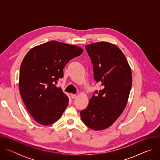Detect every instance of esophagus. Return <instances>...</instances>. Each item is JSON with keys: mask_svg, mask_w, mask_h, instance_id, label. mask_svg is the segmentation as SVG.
I'll use <instances>...</instances> for the list:
<instances>
[{"mask_svg": "<svg viewBox=\"0 0 160 160\" xmlns=\"http://www.w3.org/2000/svg\"><path fill=\"white\" fill-rule=\"evenodd\" d=\"M71 97H72V99H75V98H77V95H76V94H71Z\"/></svg>", "mask_w": 160, "mask_h": 160, "instance_id": "obj_1", "label": "esophagus"}]
</instances>
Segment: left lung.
Returning a JSON list of instances; mask_svg holds the SVG:
<instances>
[{"mask_svg": "<svg viewBox=\"0 0 160 160\" xmlns=\"http://www.w3.org/2000/svg\"><path fill=\"white\" fill-rule=\"evenodd\" d=\"M93 64L94 80L102 90L90 99L80 111L83 123L94 130L109 127L124 111L132 83V70L123 53L115 44L107 42L85 46Z\"/></svg>", "mask_w": 160, "mask_h": 160, "instance_id": "left-lung-1", "label": "left lung"}]
</instances>
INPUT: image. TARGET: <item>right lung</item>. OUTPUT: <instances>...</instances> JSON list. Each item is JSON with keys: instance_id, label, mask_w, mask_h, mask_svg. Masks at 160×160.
<instances>
[{"instance_id": "right-lung-1", "label": "right lung", "mask_w": 160, "mask_h": 160, "mask_svg": "<svg viewBox=\"0 0 160 160\" xmlns=\"http://www.w3.org/2000/svg\"><path fill=\"white\" fill-rule=\"evenodd\" d=\"M82 48L50 41L30 50L20 67L19 90L33 119L42 125L56 122L69 102L55 83L63 77V68L83 52Z\"/></svg>"}]
</instances>
